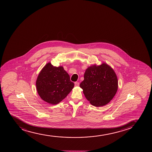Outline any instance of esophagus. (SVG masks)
Instances as JSON below:
<instances>
[{"mask_svg":"<svg viewBox=\"0 0 152 152\" xmlns=\"http://www.w3.org/2000/svg\"><path fill=\"white\" fill-rule=\"evenodd\" d=\"M75 86H80V83H79V82H76L75 83Z\"/></svg>","mask_w":152,"mask_h":152,"instance_id":"obj_1","label":"esophagus"}]
</instances>
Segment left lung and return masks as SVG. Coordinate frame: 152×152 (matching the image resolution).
I'll return each mask as SVG.
<instances>
[{
    "label": "left lung",
    "mask_w": 152,
    "mask_h": 152,
    "mask_svg": "<svg viewBox=\"0 0 152 152\" xmlns=\"http://www.w3.org/2000/svg\"><path fill=\"white\" fill-rule=\"evenodd\" d=\"M84 77L80 86L87 99L95 107L107 104L116 94L118 87L117 75L107 64L89 67Z\"/></svg>",
    "instance_id": "obj_1"
}]
</instances>
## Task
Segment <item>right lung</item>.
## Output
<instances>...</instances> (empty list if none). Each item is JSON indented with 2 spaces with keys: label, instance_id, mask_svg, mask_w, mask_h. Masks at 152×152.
Segmentation results:
<instances>
[{
  "label": "right lung",
  "instance_id": "right-lung-1",
  "mask_svg": "<svg viewBox=\"0 0 152 152\" xmlns=\"http://www.w3.org/2000/svg\"><path fill=\"white\" fill-rule=\"evenodd\" d=\"M75 84L63 67L48 63L42 69L36 82L37 91L42 99L56 104L66 97Z\"/></svg>",
  "mask_w": 152,
  "mask_h": 152
}]
</instances>
